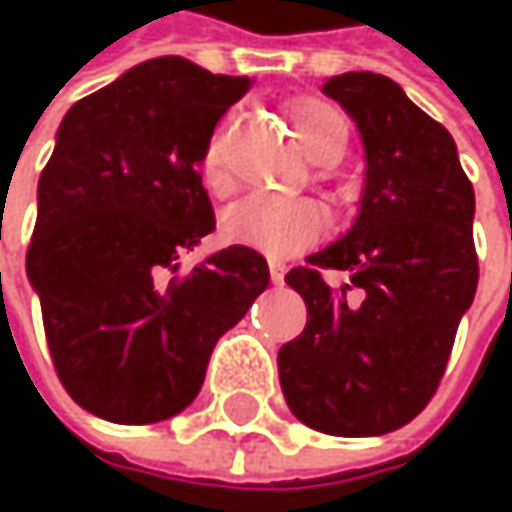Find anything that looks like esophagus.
Returning <instances> with one entry per match:
<instances>
[{"label": "esophagus", "instance_id": "obj_1", "mask_svg": "<svg viewBox=\"0 0 512 512\" xmlns=\"http://www.w3.org/2000/svg\"><path fill=\"white\" fill-rule=\"evenodd\" d=\"M269 278H272L275 284L284 281V263H281V260H269Z\"/></svg>", "mask_w": 512, "mask_h": 512}]
</instances>
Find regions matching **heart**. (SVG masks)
<instances>
[{
    "label": "heart",
    "instance_id": "heart-1",
    "mask_svg": "<svg viewBox=\"0 0 512 512\" xmlns=\"http://www.w3.org/2000/svg\"><path fill=\"white\" fill-rule=\"evenodd\" d=\"M293 127L308 154L317 156L332 148H347L350 121L326 100H299L293 106ZM204 180L213 192H225V136L216 133L201 156ZM329 231L326 210L311 198H281V195H249L222 213V237L234 246H246L263 255H296L320 243Z\"/></svg>",
    "mask_w": 512,
    "mask_h": 512
}]
</instances>
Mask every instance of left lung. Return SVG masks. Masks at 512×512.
<instances>
[{"instance_id": "8db88e82", "label": "left lung", "mask_w": 512, "mask_h": 512, "mask_svg": "<svg viewBox=\"0 0 512 512\" xmlns=\"http://www.w3.org/2000/svg\"><path fill=\"white\" fill-rule=\"evenodd\" d=\"M323 91L361 133L364 195L347 237L284 275L308 323L278 350V379L302 424L361 439L409 424L445 376L477 290L474 189L451 133L394 79L341 73ZM323 268L351 284L326 285Z\"/></svg>"}]
</instances>
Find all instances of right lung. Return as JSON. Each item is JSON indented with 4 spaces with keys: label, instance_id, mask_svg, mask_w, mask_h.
<instances>
[{
    "label": "right lung",
    "instance_id": "add662e5",
    "mask_svg": "<svg viewBox=\"0 0 512 512\" xmlns=\"http://www.w3.org/2000/svg\"><path fill=\"white\" fill-rule=\"evenodd\" d=\"M249 76L180 55L136 64L64 115L38 183L26 272L64 391L112 424H154L201 391L216 341L269 284L231 246L177 275L213 228L201 156Z\"/></svg>",
    "mask_w": 512,
    "mask_h": 512
}]
</instances>
